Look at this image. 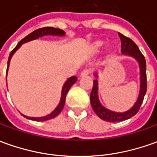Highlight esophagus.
<instances>
[{
	"label": "esophagus",
	"instance_id": "1",
	"mask_svg": "<svg viewBox=\"0 0 157 157\" xmlns=\"http://www.w3.org/2000/svg\"><path fill=\"white\" fill-rule=\"evenodd\" d=\"M90 73V70L89 69H85V70H83L80 73V78H83V77L85 76H88Z\"/></svg>",
	"mask_w": 157,
	"mask_h": 157
}]
</instances>
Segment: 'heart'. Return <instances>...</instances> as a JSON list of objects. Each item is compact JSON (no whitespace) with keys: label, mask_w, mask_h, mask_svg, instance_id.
<instances>
[{"label":"heart","mask_w":157,"mask_h":157,"mask_svg":"<svg viewBox=\"0 0 157 157\" xmlns=\"http://www.w3.org/2000/svg\"><path fill=\"white\" fill-rule=\"evenodd\" d=\"M106 42L103 40H96L90 45V50L92 54H97L105 46Z\"/></svg>","instance_id":"obj_1"}]
</instances>
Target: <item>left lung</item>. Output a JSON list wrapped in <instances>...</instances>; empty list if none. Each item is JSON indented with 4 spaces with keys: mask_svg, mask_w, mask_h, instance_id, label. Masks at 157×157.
<instances>
[{
    "mask_svg": "<svg viewBox=\"0 0 157 157\" xmlns=\"http://www.w3.org/2000/svg\"><path fill=\"white\" fill-rule=\"evenodd\" d=\"M119 36L121 40L122 55H124L125 56H130L137 60V62L138 63L139 76H140V88H139L138 99L133 106L127 111L119 113V112H114L107 109L100 102L99 97H98V81L97 79L93 81V88L90 93V97L93 110L100 119L109 122L123 121L134 116L135 114L138 113V109L142 104L147 90L146 61H145L144 57L132 40L126 37L121 33H119ZM94 76L95 78H98L97 72H94Z\"/></svg>",
    "mask_w": 157,
    "mask_h": 157,
    "instance_id": "1",
    "label": "left lung"
}]
</instances>
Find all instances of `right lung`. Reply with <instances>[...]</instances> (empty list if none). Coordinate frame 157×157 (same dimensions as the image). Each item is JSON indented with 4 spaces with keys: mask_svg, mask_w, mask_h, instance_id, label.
<instances>
[{
    "mask_svg": "<svg viewBox=\"0 0 157 157\" xmlns=\"http://www.w3.org/2000/svg\"><path fill=\"white\" fill-rule=\"evenodd\" d=\"M66 32H65L63 30H60V29H58V28H54V27H44V28H40V29H37L36 30L33 32H31V34H29L28 36H26L25 38H23L19 44H17V46L12 50V52L9 55V57H8V60H7V68H6V75H7V72H8V68H9V65H10L11 59L13 56L14 55V53L19 48L21 47V45L25 43H28V42H31L32 40L37 39L39 37H42V36H64ZM77 77L76 76H72L71 78H67V80L65 82V84L63 85V87H62V90H61V97H60V100L59 104L57 105L55 109L52 111L51 113L48 115H45V116H43V117H29V116H26L25 114L21 113L24 117H25L28 120H31V121H48V120H50V119H53V118L56 117L59 113L61 112V110L63 109V107L65 105V101H66V97H67V94L68 90L71 88L73 84H75L77 81Z\"/></svg>",
    "mask_w": 157,
    "mask_h": 157,
    "instance_id": "1",
    "label": "right lung"
}]
</instances>
